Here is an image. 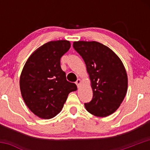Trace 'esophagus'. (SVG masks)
I'll return each mask as SVG.
<instances>
[{"instance_id":"1","label":"esophagus","mask_w":150,"mask_h":150,"mask_svg":"<svg viewBox=\"0 0 150 150\" xmlns=\"http://www.w3.org/2000/svg\"><path fill=\"white\" fill-rule=\"evenodd\" d=\"M75 83H76L77 86H78V87L79 88L80 85H81V79H80V78H78V79L77 80L76 82H75Z\"/></svg>"}]
</instances>
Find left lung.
<instances>
[{"label": "left lung", "instance_id": "left-lung-1", "mask_svg": "<svg viewBox=\"0 0 150 150\" xmlns=\"http://www.w3.org/2000/svg\"><path fill=\"white\" fill-rule=\"evenodd\" d=\"M73 48L83 59L93 90V99L85 104L96 117H107L120 106L127 93L126 70L117 54L96 41H75Z\"/></svg>", "mask_w": 150, "mask_h": 150}]
</instances>
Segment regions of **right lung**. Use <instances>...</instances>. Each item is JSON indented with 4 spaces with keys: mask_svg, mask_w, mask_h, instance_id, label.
Here are the masks:
<instances>
[{
    "mask_svg": "<svg viewBox=\"0 0 150 150\" xmlns=\"http://www.w3.org/2000/svg\"><path fill=\"white\" fill-rule=\"evenodd\" d=\"M71 45L64 40L50 41L35 50L27 60L19 79L22 96L32 112L51 119L61 112L77 86L67 81L60 59Z\"/></svg>",
    "mask_w": 150,
    "mask_h": 150,
    "instance_id": "1",
    "label": "right lung"
}]
</instances>
